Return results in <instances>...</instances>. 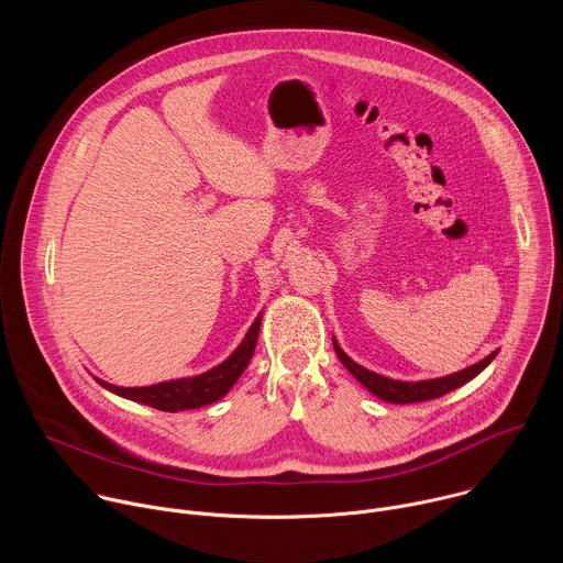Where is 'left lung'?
<instances>
[{"label": "left lung", "mask_w": 563, "mask_h": 563, "mask_svg": "<svg viewBox=\"0 0 563 563\" xmlns=\"http://www.w3.org/2000/svg\"><path fill=\"white\" fill-rule=\"evenodd\" d=\"M334 350L341 358V363L350 369V374L361 383L365 385L374 396L387 400V404H421V400H430V398H439L461 385H465L467 380H472L478 372H484L493 358L497 356V352L488 354L484 361H478L461 372H454L450 376H441V378H430V380H394V378H387V376H380L376 372H369L365 369L363 365L354 363L343 350L341 345L334 341Z\"/></svg>", "instance_id": "left-lung-1"}]
</instances>
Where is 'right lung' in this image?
<instances>
[{
	"label": "right lung",
	"instance_id": "add662e5",
	"mask_svg": "<svg viewBox=\"0 0 563 563\" xmlns=\"http://www.w3.org/2000/svg\"><path fill=\"white\" fill-rule=\"evenodd\" d=\"M261 320L263 316L252 323L247 336L243 339L235 347V352L222 361L220 365L211 367L205 374L198 376H187V378H176V380H165V383H155L148 387H120L111 385L107 380L96 378L104 389L124 396L129 400H135V404H144L148 408L163 410V412H180V410H196L209 404H216L218 398H222L233 383L240 378V374L245 372L250 365L256 343H258V332H261Z\"/></svg>",
	"mask_w": 563,
	"mask_h": 563
}]
</instances>
